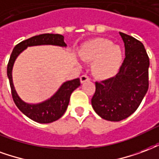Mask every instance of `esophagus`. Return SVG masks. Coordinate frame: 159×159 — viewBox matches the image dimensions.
I'll return each instance as SVG.
<instances>
[{
  "label": "esophagus",
  "instance_id": "1",
  "mask_svg": "<svg viewBox=\"0 0 159 159\" xmlns=\"http://www.w3.org/2000/svg\"><path fill=\"white\" fill-rule=\"evenodd\" d=\"M90 80V78L88 77L87 75H82L80 76V83L81 84H83L84 82H86V81Z\"/></svg>",
  "mask_w": 159,
  "mask_h": 159
}]
</instances>
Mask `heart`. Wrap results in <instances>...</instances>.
Here are the masks:
<instances>
[{
  "instance_id": "heart-1",
  "label": "heart",
  "mask_w": 159,
  "mask_h": 159,
  "mask_svg": "<svg viewBox=\"0 0 159 159\" xmlns=\"http://www.w3.org/2000/svg\"><path fill=\"white\" fill-rule=\"evenodd\" d=\"M80 56L84 61L92 62L91 72L100 80L115 76L124 59L121 47L104 38H96L84 42L80 46Z\"/></svg>"
}]
</instances>
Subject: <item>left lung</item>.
<instances>
[{
  "label": "left lung",
  "mask_w": 159,
  "mask_h": 159,
  "mask_svg": "<svg viewBox=\"0 0 159 159\" xmlns=\"http://www.w3.org/2000/svg\"><path fill=\"white\" fill-rule=\"evenodd\" d=\"M125 43V58L114 77L96 82L91 99L94 111L108 121L118 122L138 108L148 90L149 58L143 44L119 32Z\"/></svg>",
  "instance_id": "1"
}]
</instances>
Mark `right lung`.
<instances>
[{
  "instance_id": "right-lung-1",
  "label": "right lung",
  "mask_w": 159,
  "mask_h": 159,
  "mask_svg": "<svg viewBox=\"0 0 159 159\" xmlns=\"http://www.w3.org/2000/svg\"><path fill=\"white\" fill-rule=\"evenodd\" d=\"M37 46H56L66 48L64 37L62 34H43L22 41L13 48L7 65V78L11 86V96L16 106L25 116L40 124H49L60 119L68 108L70 96L80 85V79L63 82L52 97L38 103L24 102L16 91L12 80V68L16 59L28 47Z\"/></svg>"
}]
</instances>
